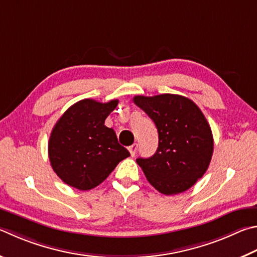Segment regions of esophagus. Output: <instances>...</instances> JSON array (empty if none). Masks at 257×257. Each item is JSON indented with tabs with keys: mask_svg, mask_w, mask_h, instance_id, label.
Listing matches in <instances>:
<instances>
[{
	"mask_svg": "<svg viewBox=\"0 0 257 257\" xmlns=\"http://www.w3.org/2000/svg\"><path fill=\"white\" fill-rule=\"evenodd\" d=\"M137 148H138V145L137 144H133L132 146H129V152H130V155L132 156H135V154H136L137 152Z\"/></svg>",
	"mask_w": 257,
	"mask_h": 257,
	"instance_id": "obj_1",
	"label": "esophagus"
}]
</instances>
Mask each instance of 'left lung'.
<instances>
[{
	"mask_svg": "<svg viewBox=\"0 0 257 257\" xmlns=\"http://www.w3.org/2000/svg\"><path fill=\"white\" fill-rule=\"evenodd\" d=\"M134 102L158 132L156 153L136 160L146 179L166 195L189 190L206 173L212 157L213 137L206 116L192 100L177 94L137 95Z\"/></svg>",
	"mask_w": 257,
	"mask_h": 257,
	"instance_id": "obj_1",
	"label": "left lung"
}]
</instances>
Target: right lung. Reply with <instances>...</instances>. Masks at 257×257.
Wrapping results in <instances>:
<instances>
[{
  "instance_id": "right-lung-1",
  "label": "right lung",
  "mask_w": 257,
  "mask_h": 257,
  "mask_svg": "<svg viewBox=\"0 0 257 257\" xmlns=\"http://www.w3.org/2000/svg\"><path fill=\"white\" fill-rule=\"evenodd\" d=\"M118 102L84 99L69 106L56 122L48 143L49 161L69 186L81 191L95 188L130 156L114 130L104 124Z\"/></svg>"
}]
</instances>
